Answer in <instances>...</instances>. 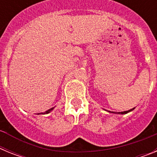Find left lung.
<instances>
[{
  "label": "left lung",
  "mask_w": 157,
  "mask_h": 157,
  "mask_svg": "<svg viewBox=\"0 0 157 157\" xmlns=\"http://www.w3.org/2000/svg\"><path fill=\"white\" fill-rule=\"evenodd\" d=\"M134 109H130V110H128V111H124V112H111V111H107V110H105V111H107V112H109V113H114V114H120V115H124V114H127V113H128V112H132L133 110H134Z\"/></svg>",
  "instance_id": "1"
}]
</instances>
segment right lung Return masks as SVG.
<instances>
[{"label":"right lung","instance_id":"add662e5","mask_svg":"<svg viewBox=\"0 0 157 157\" xmlns=\"http://www.w3.org/2000/svg\"><path fill=\"white\" fill-rule=\"evenodd\" d=\"M54 108H55V107H53V108H51L50 109H48V110L45 111V112H41V113H38V114H37V115H40V114H42V115H45V114H48V113H49V112H52V110H53V109H54Z\"/></svg>","mask_w":157,"mask_h":157}]
</instances>
